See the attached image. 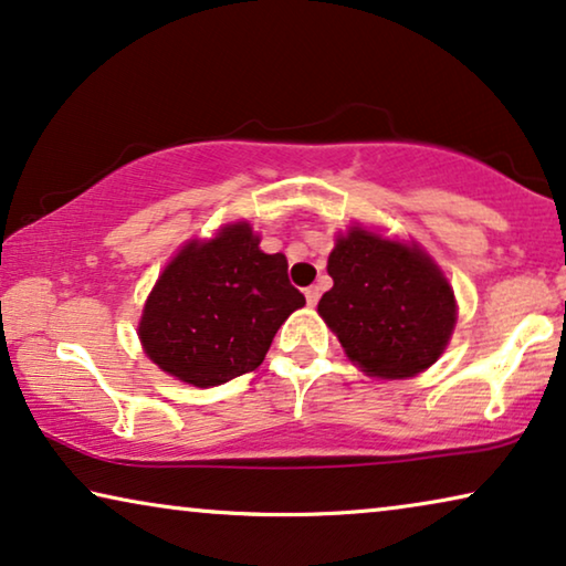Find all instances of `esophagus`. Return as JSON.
I'll use <instances>...</instances> for the list:
<instances>
[{
  "instance_id": "esophagus-1",
  "label": "esophagus",
  "mask_w": 566,
  "mask_h": 566,
  "mask_svg": "<svg viewBox=\"0 0 566 566\" xmlns=\"http://www.w3.org/2000/svg\"><path fill=\"white\" fill-rule=\"evenodd\" d=\"M305 300H307V305L310 307H315L317 305V300H321V286H307L305 290Z\"/></svg>"
}]
</instances>
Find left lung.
Here are the masks:
<instances>
[{"label":"left lung","mask_w":566,"mask_h":566,"mask_svg":"<svg viewBox=\"0 0 566 566\" xmlns=\"http://www.w3.org/2000/svg\"><path fill=\"white\" fill-rule=\"evenodd\" d=\"M333 286L317 313L369 377L408 379L439 361L457 325V300L418 243L354 226L328 256Z\"/></svg>","instance_id":"1"}]
</instances>
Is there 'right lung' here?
Listing matches in <instances>:
<instances>
[{
	"instance_id": "obj_1",
	"label": "right lung",
	"mask_w": 566,
	"mask_h": 566,
	"mask_svg": "<svg viewBox=\"0 0 566 566\" xmlns=\"http://www.w3.org/2000/svg\"><path fill=\"white\" fill-rule=\"evenodd\" d=\"M249 222L189 241L150 290L138 323L158 369L195 387H218L264 361L280 325L305 305L284 253H264Z\"/></svg>"
}]
</instances>
